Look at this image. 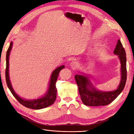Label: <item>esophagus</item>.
Instances as JSON below:
<instances>
[{
  "label": "esophagus",
  "instance_id": "34e87169",
  "mask_svg": "<svg viewBox=\"0 0 134 134\" xmlns=\"http://www.w3.org/2000/svg\"><path fill=\"white\" fill-rule=\"evenodd\" d=\"M71 68H72L73 70H74V69H76L78 67V63H77L76 62H73L72 63H71Z\"/></svg>",
  "mask_w": 134,
  "mask_h": 134
}]
</instances>
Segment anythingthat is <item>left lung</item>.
<instances>
[{
	"mask_svg": "<svg viewBox=\"0 0 134 134\" xmlns=\"http://www.w3.org/2000/svg\"><path fill=\"white\" fill-rule=\"evenodd\" d=\"M114 54L118 56L121 63V81L116 90L111 91H101L93 85L88 76L86 75H76L75 79L77 84L79 92L82 101L85 105H107L116 99L123 90L127 79L126 55L120 40H118Z\"/></svg>",
	"mask_w": 134,
	"mask_h": 134,
	"instance_id": "8db88e82",
	"label": "left lung"
}]
</instances>
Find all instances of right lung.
<instances>
[{
    "label": "right lung",
    "instance_id": "add662e5",
    "mask_svg": "<svg viewBox=\"0 0 134 134\" xmlns=\"http://www.w3.org/2000/svg\"><path fill=\"white\" fill-rule=\"evenodd\" d=\"M13 42H11L10 46H9L8 50L7 52L6 55V70H5V79H6V82L7 86H8L9 90L13 95L14 98L18 100V102L22 105L29 109L39 110L49 107L54 103L55 100L56 99L57 96V88L55 87V83L57 80L58 74H59L60 71L65 68V66H61L58 67L55 70L53 71L52 74H51L50 82L49 84V88L47 90L46 93L44 96L41 97V98L35 99L33 100H26L24 99L21 98V97L16 94L15 91L13 88L11 82L10 80V77H9V56H10V51L12 49Z\"/></svg>",
    "mask_w": 134,
    "mask_h": 134
}]
</instances>
